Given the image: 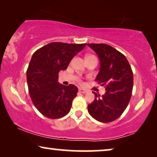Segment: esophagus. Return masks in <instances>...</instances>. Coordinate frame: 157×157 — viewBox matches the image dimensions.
Wrapping results in <instances>:
<instances>
[{
    "instance_id": "1",
    "label": "esophagus",
    "mask_w": 157,
    "mask_h": 157,
    "mask_svg": "<svg viewBox=\"0 0 157 157\" xmlns=\"http://www.w3.org/2000/svg\"><path fill=\"white\" fill-rule=\"evenodd\" d=\"M79 92L81 93H87V90L85 89H82V88H79Z\"/></svg>"
}]
</instances>
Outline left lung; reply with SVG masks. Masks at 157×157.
Listing matches in <instances>:
<instances>
[{
  "label": "left lung",
  "mask_w": 157,
  "mask_h": 157,
  "mask_svg": "<svg viewBox=\"0 0 157 157\" xmlns=\"http://www.w3.org/2000/svg\"><path fill=\"white\" fill-rule=\"evenodd\" d=\"M100 59L96 77L105 93L100 97L93 92L95 100L87 105L90 115L100 122H112L121 116L130 101L133 85L132 70L126 57L105 44H87Z\"/></svg>",
  "instance_id": "1"
}]
</instances>
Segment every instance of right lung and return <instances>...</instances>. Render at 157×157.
<instances>
[{
    "label": "right lung",
    "mask_w": 157,
    "mask_h": 157,
    "mask_svg": "<svg viewBox=\"0 0 157 157\" xmlns=\"http://www.w3.org/2000/svg\"><path fill=\"white\" fill-rule=\"evenodd\" d=\"M85 46L52 42L32 55L26 72L29 93L36 109L47 118H60L70 112L78 89L74 85L59 84L58 74L67 68L72 58Z\"/></svg>",
    "instance_id": "add662e5"
}]
</instances>
